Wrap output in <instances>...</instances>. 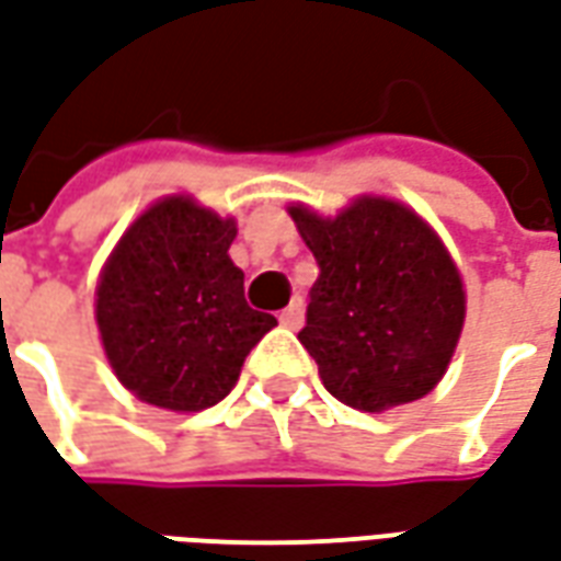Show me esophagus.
Segmentation results:
<instances>
[{
    "mask_svg": "<svg viewBox=\"0 0 561 561\" xmlns=\"http://www.w3.org/2000/svg\"><path fill=\"white\" fill-rule=\"evenodd\" d=\"M301 322H305V305H301V298H296L289 308H284L280 313V325L284 329H301Z\"/></svg>",
    "mask_w": 561,
    "mask_h": 561,
    "instance_id": "1",
    "label": "esophagus"
}]
</instances>
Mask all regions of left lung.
<instances>
[{"label": "left lung", "instance_id": "1", "mask_svg": "<svg viewBox=\"0 0 561 561\" xmlns=\"http://www.w3.org/2000/svg\"><path fill=\"white\" fill-rule=\"evenodd\" d=\"M317 256L301 346L329 394L362 412L424 398L460 341L466 293L439 236L403 203L358 196L337 218L289 206Z\"/></svg>", "mask_w": 561, "mask_h": 561}]
</instances>
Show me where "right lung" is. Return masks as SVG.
Wrapping results in <instances>:
<instances>
[{
    "label": "right lung",
    "mask_w": 561,
    "mask_h": 561,
    "mask_svg": "<svg viewBox=\"0 0 561 561\" xmlns=\"http://www.w3.org/2000/svg\"><path fill=\"white\" fill-rule=\"evenodd\" d=\"M236 220L167 196L118 239L101 272L95 320L118 382L173 412L215 407L277 320L248 308L230 260Z\"/></svg>",
    "instance_id": "1"
}]
</instances>
